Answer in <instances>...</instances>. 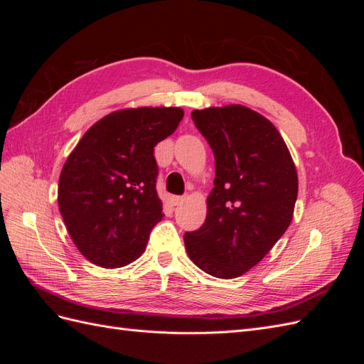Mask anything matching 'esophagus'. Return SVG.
Listing matches in <instances>:
<instances>
[{
	"instance_id": "1",
	"label": "esophagus",
	"mask_w": 364,
	"mask_h": 364,
	"mask_svg": "<svg viewBox=\"0 0 364 364\" xmlns=\"http://www.w3.org/2000/svg\"><path fill=\"white\" fill-rule=\"evenodd\" d=\"M170 202H171L173 206H179V205H182L185 202V197L183 196H173Z\"/></svg>"
}]
</instances>
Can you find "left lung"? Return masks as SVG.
<instances>
[{"label": "left lung", "instance_id": "8db88e82", "mask_svg": "<svg viewBox=\"0 0 364 364\" xmlns=\"http://www.w3.org/2000/svg\"><path fill=\"white\" fill-rule=\"evenodd\" d=\"M213 149L214 188L200 229L183 235L197 267L222 279L249 272L267 255L293 218L297 173L267 118L241 105L193 111Z\"/></svg>", "mask_w": 364, "mask_h": 364}]
</instances>
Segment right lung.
<instances>
[{
    "label": "right lung",
    "instance_id": "obj_1",
    "mask_svg": "<svg viewBox=\"0 0 364 364\" xmlns=\"http://www.w3.org/2000/svg\"><path fill=\"white\" fill-rule=\"evenodd\" d=\"M181 107L123 109L86 132L65 162L59 211L82 255L115 269L142 255L162 202L155 146L178 129Z\"/></svg>",
    "mask_w": 364,
    "mask_h": 364
}]
</instances>
